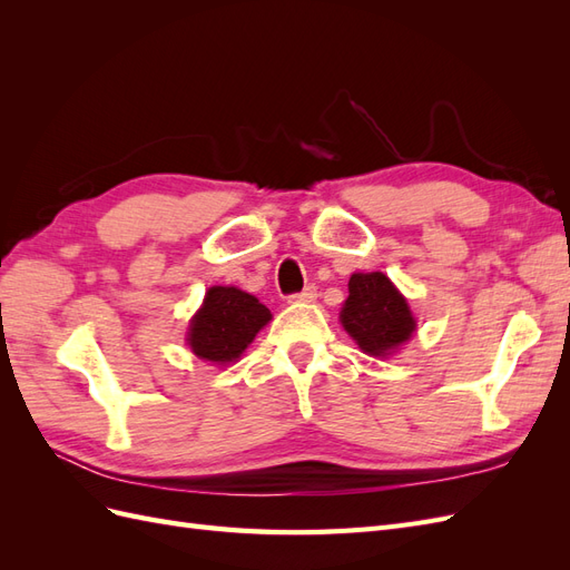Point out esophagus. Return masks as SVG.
Returning <instances> with one entry per match:
<instances>
[{
    "mask_svg": "<svg viewBox=\"0 0 570 570\" xmlns=\"http://www.w3.org/2000/svg\"><path fill=\"white\" fill-rule=\"evenodd\" d=\"M287 299H289L292 304H299V302L308 304V302H314V299H316V287L308 285V287H304L302 292H297V295H289Z\"/></svg>",
    "mask_w": 570,
    "mask_h": 570,
    "instance_id": "34e87169",
    "label": "esophagus"
}]
</instances>
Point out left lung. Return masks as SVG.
I'll return each instance as SVG.
<instances>
[{
    "mask_svg": "<svg viewBox=\"0 0 570 570\" xmlns=\"http://www.w3.org/2000/svg\"><path fill=\"white\" fill-rule=\"evenodd\" d=\"M340 323L361 352L371 356L394 354L416 331V318L404 295L381 271L352 275Z\"/></svg>",
    "mask_w": 570,
    "mask_h": 570,
    "instance_id": "1",
    "label": "left lung"
}]
</instances>
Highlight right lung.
Returning <instances> with one entry per match:
<instances>
[{
    "label": "right lung",
    "instance_id": "1",
    "mask_svg": "<svg viewBox=\"0 0 570 570\" xmlns=\"http://www.w3.org/2000/svg\"><path fill=\"white\" fill-rule=\"evenodd\" d=\"M268 321L271 312L249 292L214 285L189 321L187 344L199 358L226 366L239 358Z\"/></svg>",
    "mask_w": 570,
    "mask_h": 570
}]
</instances>
